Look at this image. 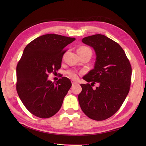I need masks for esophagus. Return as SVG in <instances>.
I'll return each mask as SVG.
<instances>
[{
	"mask_svg": "<svg viewBox=\"0 0 146 146\" xmlns=\"http://www.w3.org/2000/svg\"><path fill=\"white\" fill-rule=\"evenodd\" d=\"M72 85H76V84H78V82H76L75 80H72Z\"/></svg>",
	"mask_w": 146,
	"mask_h": 146,
	"instance_id": "1",
	"label": "esophagus"
}]
</instances>
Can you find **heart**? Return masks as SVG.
<instances>
[{
  "label": "heart",
  "mask_w": 146,
  "mask_h": 146,
  "mask_svg": "<svg viewBox=\"0 0 146 146\" xmlns=\"http://www.w3.org/2000/svg\"><path fill=\"white\" fill-rule=\"evenodd\" d=\"M79 50H90V48H89L88 47H82L80 48H79ZM67 74L68 75V76L70 78H72V79H77L78 78V76L79 74V73L76 70H69L67 72Z\"/></svg>",
  "instance_id": "1"
}]
</instances>
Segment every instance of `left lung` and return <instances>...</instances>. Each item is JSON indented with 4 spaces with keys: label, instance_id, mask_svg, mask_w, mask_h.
<instances>
[{
    "label": "left lung",
    "instance_id": "1",
    "mask_svg": "<svg viewBox=\"0 0 146 146\" xmlns=\"http://www.w3.org/2000/svg\"><path fill=\"white\" fill-rule=\"evenodd\" d=\"M96 55L94 68L83 79L78 96L82 111L89 118L102 121L112 117L123 104L131 85L132 68L124 50L116 42L101 34L83 38ZM97 83L98 86H92Z\"/></svg>",
    "mask_w": 146,
    "mask_h": 146
}]
</instances>
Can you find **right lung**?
<instances>
[{"mask_svg":"<svg viewBox=\"0 0 146 146\" xmlns=\"http://www.w3.org/2000/svg\"><path fill=\"white\" fill-rule=\"evenodd\" d=\"M57 34L40 36L25 48L17 66L16 88L25 108L35 116L48 118L55 115L62 105L72 83L67 78L56 83L48 79L61 66L64 47L75 40Z\"/></svg>","mask_w":146,"mask_h":146,"instance_id":"add662e5","label":"right lung"}]
</instances>
